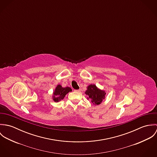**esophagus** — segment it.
<instances>
[{"instance_id":"1","label":"esophagus","mask_w":157,"mask_h":157,"mask_svg":"<svg viewBox=\"0 0 157 157\" xmlns=\"http://www.w3.org/2000/svg\"><path fill=\"white\" fill-rule=\"evenodd\" d=\"M74 91H75V92H80V90H74Z\"/></svg>"}]
</instances>
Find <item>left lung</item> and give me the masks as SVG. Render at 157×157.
Wrapping results in <instances>:
<instances>
[{"instance_id":"left-lung-1","label":"left lung","mask_w":157,"mask_h":157,"mask_svg":"<svg viewBox=\"0 0 157 157\" xmlns=\"http://www.w3.org/2000/svg\"><path fill=\"white\" fill-rule=\"evenodd\" d=\"M85 94L89 96L92 103L95 105H100L103 99H105L106 93L104 90H99L95 85H90L85 92Z\"/></svg>"}]
</instances>
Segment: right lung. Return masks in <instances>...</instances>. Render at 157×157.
Masks as SVG:
<instances>
[{"label":"right lung","mask_w":157,"mask_h":157,"mask_svg":"<svg viewBox=\"0 0 157 157\" xmlns=\"http://www.w3.org/2000/svg\"><path fill=\"white\" fill-rule=\"evenodd\" d=\"M71 91H72V90L69 87L63 88L60 85H57L54 92V96H53L54 101L58 102L59 101L63 100L67 93Z\"/></svg>","instance_id":"add662e5"}]
</instances>
